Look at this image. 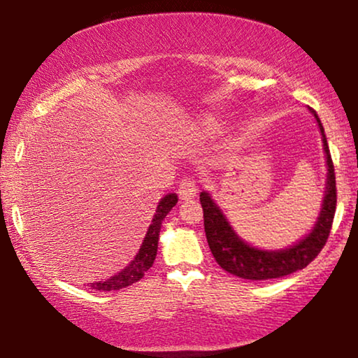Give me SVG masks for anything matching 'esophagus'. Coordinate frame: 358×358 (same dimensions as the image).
<instances>
[{"instance_id":"1","label":"esophagus","mask_w":358,"mask_h":358,"mask_svg":"<svg viewBox=\"0 0 358 358\" xmlns=\"http://www.w3.org/2000/svg\"><path fill=\"white\" fill-rule=\"evenodd\" d=\"M197 190L199 189H197V184H195V180L190 179V178H185V179L180 180L178 192H179V197L185 200V199L195 197Z\"/></svg>"}]
</instances>
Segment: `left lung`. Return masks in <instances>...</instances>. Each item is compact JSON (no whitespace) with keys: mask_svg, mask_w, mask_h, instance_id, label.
Here are the masks:
<instances>
[{"mask_svg":"<svg viewBox=\"0 0 358 358\" xmlns=\"http://www.w3.org/2000/svg\"><path fill=\"white\" fill-rule=\"evenodd\" d=\"M311 112L315 114L322 134V143H324L327 159V184L320 218H317L313 231L305 239H301L295 246L282 249V251H261V249L249 246L233 231L227 218L223 217L222 210L213 203L210 195L207 192L200 194V203L203 208V227L210 251H212L218 266L233 275L246 278V280H268V278L290 275V273L301 271L308 264L315 261L327 243L337 203L336 173L324 129H322L316 112L313 109Z\"/></svg>","mask_w":358,"mask_h":358,"instance_id":"obj_1","label":"left lung"}]
</instances>
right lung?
I'll list each match as a JSON object with an SVG mask.
<instances>
[{
  "label": "right lung",
  "instance_id": "right-lung-1",
  "mask_svg": "<svg viewBox=\"0 0 358 358\" xmlns=\"http://www.w3.org/2000/svg\"><path fill=\"white\" fill-rule=\"evenodd\" d=\"M178 203V195L169 194L166 197L161 199L158 205V210H156V215L153 218V223L150 224L148 233L143 239V244H141L138 254H136L134 262L130 264L129 267L124 268L119 275L110 277L109 280L106 282H94L91 283V288L94 290H102V292H110V290H120V288H125L131 285V283L138 282L141 277L145 275V272L153 266L156 252H158V239H159V229L161 223L166 215L171 212V208Z\"/></svg>",
  "mask_w": 358,
  "mask_h": 358
}]
</instances>
